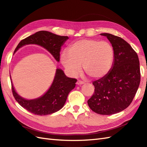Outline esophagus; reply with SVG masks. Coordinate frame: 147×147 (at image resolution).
<instances>
[{
	"mask_svg": "<svg viewBox=\"0 0 147 147\" xmlns=\"http://www.w3.org/2000/svg\"><path fill=\"white\" fill-rule=\"evenodd\" d=\"M84 83V82L83 81H80V80H78L76 82V84L78 85H82V84H83Z\"/></svg>",
	"mask_w": 147,
	"mask_h": 147,
	"instance_id": "obj_1",
	"label": "esophagus"
}]
</instances>
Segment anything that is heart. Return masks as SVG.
I'll return each instance as SVG.
<instances>
[{
  "instance_id": "1",
  "label": "heart",
  "mask_w": 147,
  "mask_h": 147,
  "mask_svg": "<svg viewBox=\"0 0 147 147\" xmlns=\"http://www.w3.org/2000/svg\"><path fill=\"white\" fill-rule=\"evenodd\" d=\"M115 59V51L107 41L82 39L75 41L63 51L60 59L70 76H76L84 72L92 80H100L111 71Z\"/></svg>"
}]
</instances>
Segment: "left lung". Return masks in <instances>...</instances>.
Listing matches in <instances>:
<instances>
[{
    "instance_id": "left-lung-1",
    "label": "left lung",
    "mask_w": 147,
    "mask_h": 147,
    "mask_svg": "<svg viewBox=\"0 0 147 147\" xmlns=\"http://www.w3.org/2000/svg\"><path fill=\"white\" fill-rule=\"evenodd\" d=\"M109 40L115 51L112 68L106 76L93 82L94 94L88 106L100 115H112L125 109L132 102L140 82L137 53L122 38L100 33Z\"/></svg>"
}]
</instances>
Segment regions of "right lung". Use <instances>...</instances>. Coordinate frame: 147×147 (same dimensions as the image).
I'll return each mask as SVG.
<instances>
[{
  "instance_id": "1",
  "label": "right lung",
  "mask_w": 147,
  "mask_h": 147,
  "mask_svg": "<svg viewBox=\"0 0 147 147\" xmlns=\"http://www.w3.org/2000/svg\"><path fill=\"white\" fill-rule=\"evenodd\" d=\"M68 38V36H59L48 31H40L22 40L14 53L26 45H37L47 50L56 61L59 62L61 47ZM10 80L13 95L17 102L26 110L39 115L51 114L62 109L67 96L75 88L77 81L76 79L67 77L61 69L57 68L54 80L47 91L38 98L27 99L16 92L12 79Z\"/></svg>"
}]
</instances>
